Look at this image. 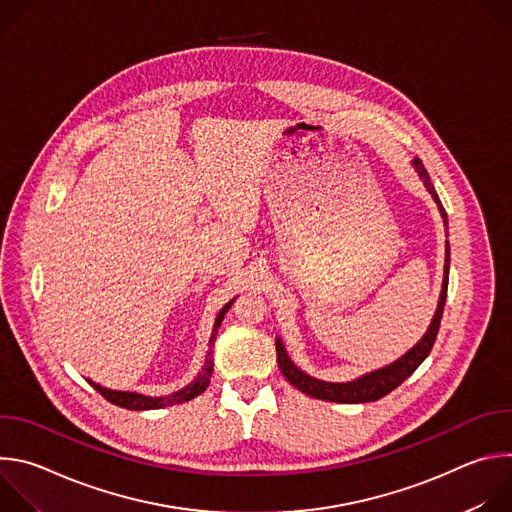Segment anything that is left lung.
Instances as JSON below:
<instances>
[{
	"mask_svg": "<svg viewBox=\"0 0 512 512\" xmlns=\"http://www.w3.org/2000/svg\"><path fill=\"white\" fill-rule=\"evenodd\" d=\"M417 174L421 176L425 188L429 190V194L433 196V200L437 202V208L442 212L444 225L448 227V214L437 198V192L429 180L427 170L423 168L421 160L413 162ZM448 277H450V243H446V267H444V285H442V296H440V304H437L435 316L431 320L429 330L425 332V336L421 338V342L417 346H413L405 356H401L397 362L389 364V367L375 371L371 375H364L358 381L352 383H324L318 379L308 377L306 373H302L294 362L289 360L281 340H275V350H277V364L283 373V377L294 385L296 389H300L302 393L314 397V399H322V401H334V403H369V401H377L383 399L385 395H389L393 389H397L407 377H411L415 373V369L419 364L427 358V354L433 348V342L437 338V332H440V324H442V314H444V306H446V296H448Z\"/></svg>",
	"mask_w": 512,
	"mask_h": 512,
	"instance_id": "1",
	"label": "left lung"
}]
</instances>
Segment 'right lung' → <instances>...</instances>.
<instances>
[{
  "label": "right lung",
  "instance_id": "obj_1",
  "mask_svg": "<svg viewBox=\"0 0 512 512\" xmlns=\"http://www.w3.org/2000/svg\"><path fill=\"white\" fill-rule=\"evenodd\" d=\"M233 306V300L218 312L216 316V322H214V328H212V334H210V342H208V352H206V360H204V367L202 371L198 373V377L186 385L182 391L178 393H172L168 397H145V395H139V393H125V391H111V389H105L101 385H95L91 383L109 403L117 405V407H123V409H131V411H145V409H162L166 405H178V403H184V401H190L194 397H198L200 393L206 391V387L210 385V375H212V348H214V340H216V332H218V326H221L225 314L229 312V308Z\"/></svg>",
  "mask_w": 512,
  "mask_h": 512
}]
</instances>
